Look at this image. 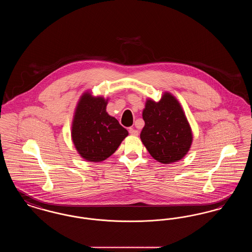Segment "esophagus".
I'll return each mask as SVG.
<instances>
[{
  "mask_svg": "<svg viewBox=\"0 0 252 252\" xmlns=\"http://www.w3.org/2000/svg\"><path fill=\"white\" fill-rule=\"evenodd\" d=\"M129 133H130V135L132 136H138L139 135V131L138 130H136V129H134V128H129Z\"/></svg>",
  "mask_w": 252,
  "mask_h": 252,
  "instance_id": "34e87169",
  "label": "esophagus"
}]
</instances>
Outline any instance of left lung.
I'll use <instances>...</instances> for the list:
<instances>
[{"instance_id": "left-lung-1", "label": "left lung", "mask_w": 252, "mask_h": 252, "mask_svg": "<svg viewBox=\"0 0 252 252\" xmlns=\"http://www.w3.org/2000/svg\"><path fill=\"white\" fill-rule=\"evenodd\" d=\"M144 128L141 140L158 162L179 161L189 152L192 143L191 126L179 100L165 92L159 101L147 98L143 110Z\"/></svg>"}]
</instances>
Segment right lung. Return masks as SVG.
<instances>
[{"instance_id":"1","label":"right lung","mask_w":252,"mask_h":252,"mask_svg":"<svg viewBox=\"0 0 252 252\" xmlns=\"http://www.w3.org/2000/svg\"><path fill=\"white\" fill-rule=\"evenodd\" d=\"M108 98L86 91L74 109L71 136L73 145L85 160L100 162L111 156L128 131L107 112Z\"/></svg>"}]
</instances>
